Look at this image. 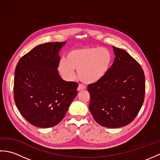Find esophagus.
I'll use <instances>...</instances> for the list:
<instances>
[{"mask_svg": "<svg viewBox=\"0 0 160 160\" xmlns=\"http://www.w3.org/2000/svg\"><path fill=\"white\" fill-rule=\"evenodd\" d=\"M86 89V87L84 86V85H83V84H80L79 85H78V91H82V90H84Z\"/></svg>", "mask_w": 160, "mask_h": 160, "instance_id": "obj_1", "label": "esophagus"}]
</instances>
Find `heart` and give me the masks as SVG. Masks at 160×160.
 <instances>
[{"instance_id":"obj_1","label":"heart","mask_w":160,"mask_h":160,"mask_svg":"<svg viewBox=\"0 0 160 160\" xmlns=\"http://www.w3.org/2000/svg\"><path fill=\"white\" fill-rule=\"evenodd\" d=\"M112 59L111 53L105 48L75 49L67 53L65 60L60 61L58 69L66 80H72L75 77V70H78V78L82 82L93 84L106 76Z\"/></svg>"}]
</instances>
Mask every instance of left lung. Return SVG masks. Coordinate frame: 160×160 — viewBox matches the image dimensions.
Segmentation results:
<instances>
[{
	"label": "left lung",
	"instance_id": "1",
	"mask_svg": "<svg viewBox=\"0 0 160 160\" xmlns=\"http://www.w3.org/2000/svg\"><path fill=\"white\" fill-rule=\"evenodd\" d=\"M115 58L103 79L88 85L89 110L98 124L108 128L124 127L134 120L143 104V69L126 51L113 47Z\"/></svg>",
	"mask_w": 160,
	"mask_h": 160
}]
</instances>
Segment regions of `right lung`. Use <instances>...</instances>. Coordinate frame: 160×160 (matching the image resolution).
I'll return each mask as SVG.
<instances>
[{
    "mask_svg": "<svg viewBox=\"0 0 160 160\" xmlns=\"http://www.w3.org/2000/svg\"><path fill=\"white\" fill-rule=\"evenodd\" d=\"M66 42H47L24 55L14 72L17 108L30 124L49 128L62 120L76 96L78 84L62 79L58 71V53Z\"/></svg>",
    "mask_w": 160,
    "mask_h": 160,
    "instance_id": "obj_1",
    "label": "right lung"
}]
</instances>
